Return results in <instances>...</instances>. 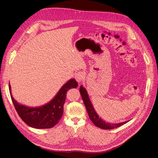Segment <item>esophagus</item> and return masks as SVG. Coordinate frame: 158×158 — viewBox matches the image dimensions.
<instances>
[{
    "label": "esophagus",
    "instance_id": "obj_1",
    "mask_svg": "<svg viewBox=\"0 0 158 158\" xmlns=\"http://www.w3.org/2000/svg\"><path fill=\"white\" fill-rule=\"evenodd\" d=\"M75 79L78 82H81L85 79V74L82 71H79L75 74Z\"/></svg>",
    "mask_w": 158,
    "mask_h": 158
}]
</instances>
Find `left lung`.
Masks as SVG:
<instances>
[{"label":"left lung","instance_id":"8db88e82","mask_svg":"<svg viewBox=\"0 0 158 158\" xmlns=\"http://www.w3.org/2000/svg\"><path fill=\"white\" fill-rule=\"evenodd\" d=\"M80 92L81 94V96H82V98L83 99V102L84 103L85 108H86V110L88 113V116L90 118V120L92 121V122L95 126H97L100 128L105 129V130H109V129H113V128L121 127L124 124L128 122V121L123 122V123H117V124H112V123H109L104 121L103 119H102L98 116L97 113L95 112L92 104L89 100L88 92H86V89H85L82 85H81L80 88Z\"/></svg>","mask_w":158,"mask_h":158}]
</instances>
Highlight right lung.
<instances>
[{"mask_svg":"<svg viewBox=\"0 0 158 158\" xmlns=\"http://www.w3.org/2000/svg\"><path fill=\"white\" fill-rule=\"evenodd\" d=\"M78 83L70 79L64 84L55 98L44 106L30 107L18 103L12 97L9 82V90L12 101L18 115L28 126L35 128H51L59 123L63 114V107L66 93L71 88H76Z\"/></svg>","mask_w":158,"mask_h":158,"instance_id":"1","label":"right lung"}]
</instances>
